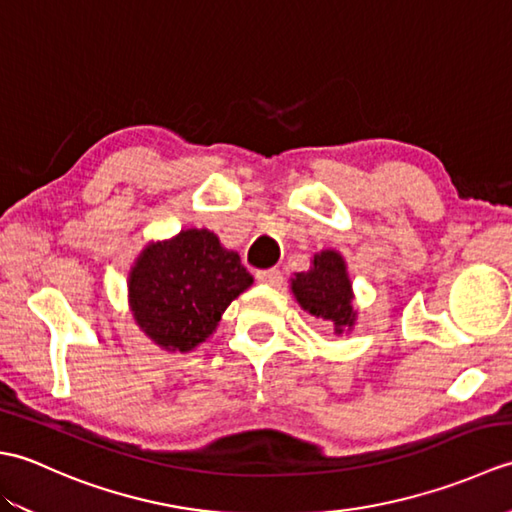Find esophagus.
<instances>
[{"label":"esophagus","instance_id":"34e87169","mask_svg":"<svg viewBox=\"0 0 512 512\" xmlns=\"http://www.w3.org/2000/svg\"><path fill=\"white\" fill-rule=\"evenodd\" d=\"M257 281L264 286H279L281 284V273L277 268H268V270H257Z\"/></svg>","mask_w":512,"mask_h":512}]
</instances>
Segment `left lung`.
<instances>
[{"mask_svg": "<svg viewBox=\"0 0 512 512\" xmlns=\"http://www.w3.org/2000/svg\"><path fill=\"white\" fill-rule=\"evenodd\" d=\"M295 301L314 319L328 323L336 336L350 334L358 319L354 288L345 257L334 248H323L310 259V270L290 277Z\"/></svg>", "mask_w": 512, "mask_h": 512, "instance_id": "obj_1", "label": "left lung"}]
</instances>
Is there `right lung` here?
Returning <instances> with one entry per match:
<instances>
[{
	"label": "right lung",
	"instance_id": "add662e5",
	"mask_svg": "<svg viewBox=\"0 0 512 512\" xmlns=\"http://www.w3.org/2000/svg\"><path fill=\"white\" fill-rule=\"evenodd\" d=\"M250 286L253 275L213 231L182 228L140 250L127 275V306L151 343L187 354L209 339L224 310Z\"/></svg>",
	"mask_w": 512,
	"mask_h": 512
}]
</instances>
